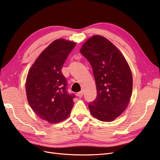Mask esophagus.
I'll return each mask as SVG.
<instances>
[{"instance_id": "34e87169", "label": "esophagus", "mask_w": 160, "mask_h": 160, "mask_svg": "<svg viewBox=\"0 0 160 160\" xmlns=\"http://www.w3.org/2000/svg\"><path fill=\"white\" fill-rule=\"evenodd\" d=\"M83 93L82 91H80L78 93H77V96H78L79 98H81L82 97H83Z\"/></svg>"}]
</instances>
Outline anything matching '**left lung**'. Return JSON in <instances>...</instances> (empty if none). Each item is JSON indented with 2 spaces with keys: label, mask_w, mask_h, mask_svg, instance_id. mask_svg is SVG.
<instances>
[{
  "label": "left lung",
  "mask_w": 160,
  "mask_h": 160,
  "mask_svg": "<svg viewBox=\"0 0 160 160\" xmlns=\"http://www.w3.org/2000/svg\"><path fill=\"white\" fill-rule=\"evenodd\" d=\"M80 52L90 62L98 96L89 104L93 117L101 122H113L127 108L133 89L130 67L121 51L101 35L89 38Z\"/></svg>",
  "instance_id": "8db88e82"
}]
</instances>
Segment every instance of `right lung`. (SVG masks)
I'll return each instance as SVG.
<instances>
[{
  "label": "right lung",
  "instance_id": "right-lung-1",
  "mask_svg": "<svg viewBox=\"0 0 160 160\" xmlns=\"http://www.w3.org/2000/svg\"><path fill=\"white\" fill-rule=\"evenodd\" d=\"M76 42L58 38L43 50L28 72L25 89L28 104L35 113L50 123L69 117L73 95L67 92L61 69Z\"/></svg>",
  "mask_w": 160,
  "mask_h": 160
}]
</instances>
